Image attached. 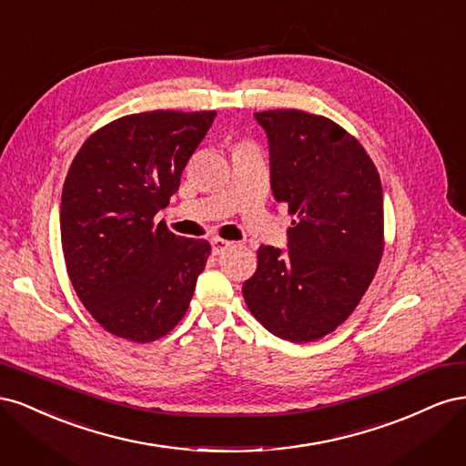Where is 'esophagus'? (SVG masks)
<instances>
[{
	"label": "esophagus",
	"instance_id": "esophagus-1",
	"mask_svg": "<svg viewBox=\"0 0 466 466\" xmlns=\"http://www.w3.org/2000/svg\"><path fill=\"white\" fill-rule=\"evenodd\" d=\"M231 247H233V243L225 241V238H219V237L211 238V250H214V255H223V252Z\"/></svg>",
	"mask_w": 466,
	"mask_h": 466
}]
</instances>
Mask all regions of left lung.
<instances>
[{
    "mask_svg": "<svg viewBox=\"0 0 466 466\" xmlns=\"http://www.w3.org/2000/svg\"><path fill=\"white\" fill-rule=\"evenodd\" d=\"M270 187L298 216L288 250L262 245L243 284L250 313L289 342H313L358 307L383 257V188L370 155L340 126L303 110L255 112Z\"/></svg>",
    "mask_w": 466,
    "mask_h": 466,
    "instance_id": "1",
    "label": "left lung"
}]
</instances>
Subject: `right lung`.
<instances>
[{
  "label": "right lung",
  "instance_id": "1",
  "mask_svg": "<svg viewBox=\"0 0 466 466\" xmlns=\"http://www.w3.org/2000/svg\"><path fill=\"white\" fill-rule=\"evenodd\" d=\"M216 110H153L96 130L69 167L62 248L81 303L110 334L153 342L190 305L211 247L153 218L180 187Z\"/></svg>",
  "mask_w": 466,
  "mask_h": 466
}]
</instances>
